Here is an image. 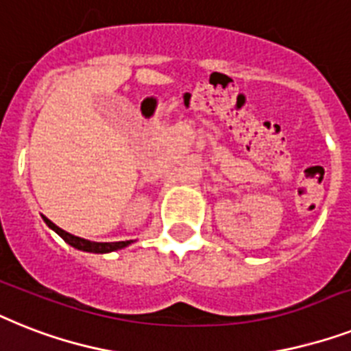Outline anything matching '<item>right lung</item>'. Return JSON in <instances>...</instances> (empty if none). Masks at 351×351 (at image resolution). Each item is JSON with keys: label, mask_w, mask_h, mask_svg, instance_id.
Segmentation results:
<instances>
[{"label": "right lung", "mask_w": 351, "mask_h": 351, "mask_svg": "<svg viewBox=\"0 0 351 351\" xmlns=\"http://www.w3.org/2000/svg\"><path fill=\"white\" fill-rule=\"evenodd\" d=\"M45 223L50 227L52 230H56L57 234L61 236L62 240L66 241L68 245H72L73 249L77 250H82V252H93V254H108V252H115V250H121L128 245L133 243V240L130 241H113V243H99V241H90V240H84V238H79V236H73L66 230H62L61 227H57L56 223L45 218Z\"/></svg>", "instance_id": "1"}]
</instances>
